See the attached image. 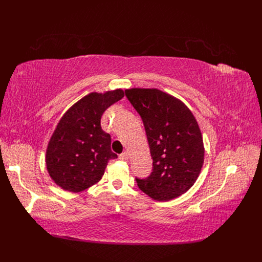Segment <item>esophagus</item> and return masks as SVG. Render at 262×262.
<instances>
[{
	"mask_svg": "<svg viewBox=\"0 0 262 262\" xmlns=\"http://www.w3.org/2000/svg\"><path fill=\"white\" fill-rule=\"evenodd\" d=\"M119 159H120V160H123V161L128 160V154H127V152H123L122 154H120V155H119Z\"/></svg>",
	"mask_w": 262,
	"mask_h": 262,
	"instance_id": "34e87169",
	"label": "esophagus"
}]
</instances>
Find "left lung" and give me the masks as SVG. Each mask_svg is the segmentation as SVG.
<instances>
[{
  "mask_svg": "<svg viewBox=\"0 0 262 262\" xmlns=\"http://www.w3.org/2000/svg\"><path fill=\"white\" fill-rule=\"evenodd\" d=\"M125 95L143 121L153 169L136 177L145 194L159 202L182 195L193 184L204 162L202 134L195 118L180 100L157 89H129Z\"/></svg>",
  "mask_w": 262,
  "mask_h": 262,
  "instance_id": "1",
  "label": "left lung"
}]
</instances>
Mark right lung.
<instances>
[{"label": "right lung", "mask_w": 262, "mask_h": 262, "mask_svg": "<svg viewBox=\"0 0 262 262\" xmlns=\"http://www.w3.org/2000/svg\"><path fill=\"white\" fill-rule=\"evenodd\" d=\"M124 96L121 89L90 93L63 115L47 149V168L62 189L80 192L98 183L110 159L118 157L101 127L105 110Z\"/></svg>", "instance_id": "obj_1"}]
</instances>
